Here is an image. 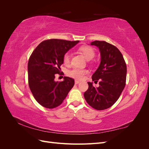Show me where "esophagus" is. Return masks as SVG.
Masks as SVG:
<instances>
[{
  "label": "esophagus",
  "mask_w": 149,
  "mask_h": 149,
  "mask_svg": "<svg viewBox=\"0 0 149 149\" xmlns=\"http://www.w3.org/2000/svg\"><path fill=\"white\" fill-rule=\"evenodd\" d=\"M79 83H80L79 81H78V80H75V84H79Z\"/></svg>",
  "instance_id": "1"
}]
</instances>
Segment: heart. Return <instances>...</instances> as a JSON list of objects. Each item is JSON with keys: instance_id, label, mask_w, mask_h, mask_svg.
Wrapping results in <instances>:
<instances>
[{"instance_id": "obj_1", "label": "heart", "mask_w": 149, "mask_h": 149, "mask_svg": "<svg viewBox=\"0 0 149 149\" xmlns=\"http://www.w3.org/2000/svg\"><path fill=\"white\" fill-rule=\"evenodd\" d=\"M79 51L81 52L84 57L86 58L87 60H91L94 56L95 55V52H94V49L89 46H82L79 48ZM70 58H71V53L70 52H67L65 53L63 56V62L66 65L70 63ZM88 73V70L85 69L79 68H73V69L70 70L68 73L70 77H72L75 79H81L83 78L84 76Z\"/></svg>"}]
</instances>
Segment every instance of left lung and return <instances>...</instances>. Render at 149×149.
<instances>
[{"instance_id": "left-lung-1", "label": "left lung", "mask_w": 149, "mask_h": 149, "mask_svg": "<svg viewBox=\"0 0 149 149\" xmlns=\"http://www.w3.org/2000/svg\"><path fill=\"white\" fill-rule=\"evenodd\" d=\"M91 45L97 47L101 54L100 66L92 76V80L99 83L94 88L88 82L89 88L84 93L89 106L96 110L111 107L118 101L125 87L127 66L119 49L105 41H94Z\"/></svg>"}]
</instances>
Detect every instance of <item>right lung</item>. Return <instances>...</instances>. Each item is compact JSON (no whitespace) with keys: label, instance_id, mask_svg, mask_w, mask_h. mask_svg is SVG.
Masks as SVG:
<instances>
[{"label":"right lung","instance_id":"right-lung-1","mask_svg":"<svg viewBox=\"0 0 149 149\" xmlns=\"http://www.w3.org/2000/svg\"><path fill=\"white\" fill-rule=\"evenodd\" d=\"M78 42L60 39L45 40L31 53L28 63L29 85L40 105L48 109L58 107L73 87V78L65 76L63 81L58 82L55 78L56 74L61 73L65 53Z\"/></svg>","mask_w":149,"mask_h":149}]
</instances>
